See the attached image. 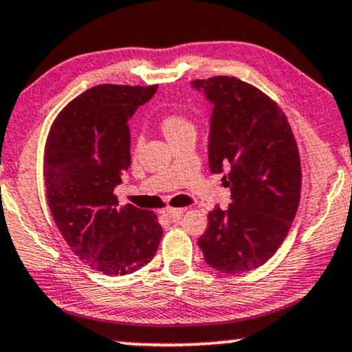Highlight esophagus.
Segmentation results:
<instances>
[{
	"mask_svg": "<svg viewBox=\"0 0 352 352\" xmlns=\"http://www.w3.org/2000/svg\"><path fill=\"white\" fill-rule=\"evenodd\" d=\"M184 212H185L184 208H167L166 211H164V214H166L168 219L177 221V219H180L182 216H184Z\"/></svg>",
	"mask_w": 352,
	"mask_h": 352,
	"instance_id": "obj_1",
	"label": "esophagus"
}]
</instances>
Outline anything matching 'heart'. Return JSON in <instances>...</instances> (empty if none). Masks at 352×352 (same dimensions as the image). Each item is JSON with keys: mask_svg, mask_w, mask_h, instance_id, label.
Instances as JSON below:
<instances>
[{"mask_svg": "<svg viewBox=\"0 0 352 352\" xmlns=\"http://www.w3.org/2000/svg\"><path fill=\"white\" fill-rule=\"evenodd\" d=\"M159 128L164 133V136L173 144L175 141L182 140L185 136H195L197 128L191 118L186 117L182 112H166L159 118Z\"/></svg>", "mask_w": 352, "mask_h": 352, "instance_id": "obj_1", "label": "heart"}]
</instances>
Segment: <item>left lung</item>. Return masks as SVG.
<instances>
[{"label":"left lung","mask_w":352,"mask_h":352,"mask_svg":"<svg viewBox=\"0 0 352 352\" xmlns=\"http://www.w3.org/2000/svg\"><path fill=\"white\" fill-rule=\"evenodd\" d=\"M214 104L209 168L230 186L229 208L216 206L198 239L204 261L240 274L265 265L287 237L300 201L302 167L294 133L276 102L242 79H195Z\"/></svg>","instance_id":"1"}]
</instances>
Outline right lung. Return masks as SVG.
Listing matches in <instances>:
<instances>
[{
  "instance_id": "right-lung-1",
  "label": "right lung",
  "mask_w": 352,
  "mask_h": 352,
  "mask_svg": "<svg viewBox=\"0 0 352 352\" xmlns=\"http://www.w3.org/2000/svg\"><path fill=\"white\" fill-rule=\"evenodd\" d=\"M157 84H100L53 120L43 154L47 201L74 255L107 276L131 274L153 260L162 239L157 214L118 208L115 186L131 164L128 120Z\"/></svg>"
}]
</instances>
